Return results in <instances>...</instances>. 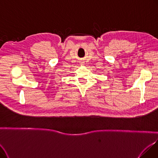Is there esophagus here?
Masks as SVG:
<instances>
[{"mask_svg": "<svg viewBox=\"0 0 158 158\" xmlns=\"http://www.w3.org/2000/svg\"><path fill=\"white\" fill-rule=\"evenodd\" d=\"M80 64H81V65H82V64H84V62H82V63H80Z\"/></svg>", "mask_w": 158, "mask_h": 158, "instance_id": "esophagus-1", "label": "esophagus"}]
</instances>
